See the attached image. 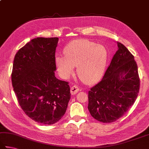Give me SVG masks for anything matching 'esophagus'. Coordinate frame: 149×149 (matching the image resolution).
I'll return each instance as SVG.
<instances>
[{
    "instance_id": "1",
    "label": "esophagus",
    "mask_w": 149,
    "mask_h": 149,
    "mask_svg": "<svg viewBox=\"0 0 149 149\" xmlns=\"http://www.w3.org/2000/svg\"><path fill=\"white\" fill-rule=\"evenodd\" d=\"M79 90L80 89L77 86L74 85V86H72L71 88H70V92H71V94H72V95H74V94H77L78 92L79 91Z\"/></svg>"
}]
</instances>
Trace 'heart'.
Here are the masks:
<instances>
[{
    "label": "heart",
    "instance_id": "1",
    "mask_svg": "<svg viewBox=\"0 0 149 149\" xmlns=\"http://www.w3.org/2000/svg\"><path fill=\"white\" fill-rule=\"evenodd\" d=\"M64 56L55 58L57 71L63 79L74 74L75 66L79 77L93 83L104 74L107 60V51L104 45L85 39L73 40L64 49Z\"/></svg>",
    "mask_w": 149,
    "mask_h": 149
}]
</instances>
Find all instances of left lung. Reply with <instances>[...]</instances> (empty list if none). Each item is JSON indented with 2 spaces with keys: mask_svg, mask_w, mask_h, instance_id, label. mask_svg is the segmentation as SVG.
<instances>
[{
  "mask_svg": "<svg viewBox=\"0 0 149 149\" xmlns=\"http://www.w3.org/2000/svg\"><path fill=\"white\" fill-rule=\"evenodd\" d=\"M118 49L102 79L88 91L92 117L104 123L117 120L134 104L139 91L138 69L134 56L117 42Z\"/></svg>",
  "mask_w": 149,
  "mask_h": 149,
  "instance_id": "1",
  "label": "left lung"
}]
</instances>
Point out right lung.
Masks as SVG:
<instances>
[{
	"mask_svg": "<svg viewBox=\"0 0 149 149\" xmlns=\"http://www.w3.org/2000/svg\"><path fill=\"white\" fill-rule=\"evenodd\" d=\"M58 38H36L21 47L13 60L12 83L21 109L31 119L49 125L65 114L68 83L56 78Z\"/></svg>",
	"mask_w": 149,
	"mask_h": 149,
	"instance_id": "obj_1",
	"label": "right lung"
}]
</instances>
